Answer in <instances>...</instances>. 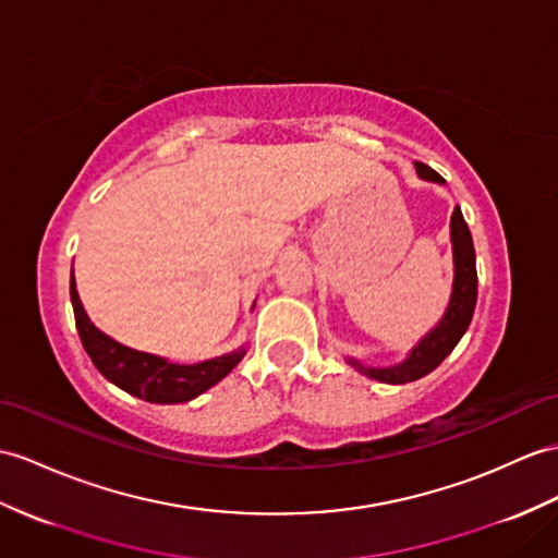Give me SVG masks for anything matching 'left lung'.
<instances>
[{
    "label": "left lung",
    "instance_id": "1",
    "mask_svg": "<svg viewBox=\"0 0 558 558\" xmlns=\"http://www.w3.org/2000/svg\"><path fill=\"white\" fill-rule=\"evenodd\" d=\"M416 172L418 177H424V180L445 182L436 170H430L428 166H424V162H416ZM450 227H452V246H454V289H452V301L445 312V317L440 319L436 329H433L424 341L412 350V355L398 366H390V369H372V366H364L355 360H350V364L355 366V369H360L364 376L376 378V381L381 384L416 381V378L436 369V366L450 355L454 345L461 341V336L466 333L473 310H475V301H478V271H475L473 239L459 206L452 213Z\"/></svg>",
    "mask_w": 558,
    "mask_h": 558
}]
</instances>
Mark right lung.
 Masks as SVG:
<instances>
[{
	"label": "right lung",
	"mask_w": 558,
	"mask_h": 558,
	"mask_svg": "<svg viewBox=\"0 0 558 558\" xmlns=\"http://www.w3.org/2000/svg\"><path fill=\"white\" fill-rule=\"evenodd\" d=\"M71 303L75 312L80 341H83V348L92 357L94 366H97L108 381L146 402L172 404L194 400L203 390H208L217 381H222V378L241 362V357L246 355V350H236L232 355L201 364H170L162 357L148 355V352L120 345L113 338L101 333L97 326L89 322L83 303H80L73 275Z\"/></svg>",
	"instance_id": "obj_1"
}]
</instances>
